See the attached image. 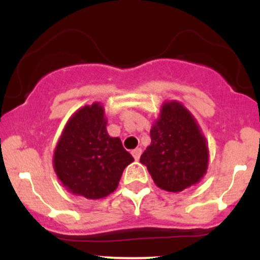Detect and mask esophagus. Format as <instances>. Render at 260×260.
I'll use <instances>...</instances> for the list:
<instances>
[{
  "label": "esophagus",
  "mask_w": 260,
  "mask_h": 260,
  "mask_svg": "<svg viewBox=\"0 0 260 260\" xmlns=\"http://www.w3.org/2000/svg\"><path fill=\"white\" fill-rule=\"evenodd\" d=\"M132 155H133L134 159H136V160H139L140 155H142V149H140V148L134 149V150H132Z\"/></svg>",
  "instance_id": "1"
}]
</instances>
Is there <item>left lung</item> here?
<instances>
[{
  "label": "left lung",
  "instance_id": "8db88e82",
  "mask_svg": "<svg viewBox=\"0 0 260 260\" xmlns=\"http://www.w3.org/2000/svg\"><path fill=\"white\" fill-rule=\"evenodd\" d=\"M150 137L151 144L140 162L147 166L157 187L177 193L202 180L209 161L207 140L182 104L164 103Z\"/></svg>",
  "mask_w": 260,
  "mask_h": 260
}]
</instances>
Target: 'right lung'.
I'll return each instance as SVG.
<instances>
[{"mask_svg":"<svg viewBox=\"0 0 260 260\" xmlns=\"http://www.w3.org/2000/svg\"><path fill=\"white\" fill-rule=\"evenodd\" d=\"M99 103L79 109L66 124L53 154V169L62 184L76 196L100 199L118 186L123 170L134 159L120 138L107 134Z\"/></svg>","mask_w":260,"mask_h":260,"instance_id":"right-lung-1","label":"right lung"}]
</instances>
